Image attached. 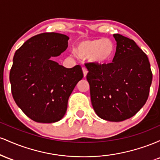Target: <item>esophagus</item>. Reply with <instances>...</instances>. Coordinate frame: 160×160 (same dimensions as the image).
I'll list each match as a JSON object with an SVG mask.
<instances>
[{"mask_svg":"<svg viewBox=\"0 0 160 160\" xmlns=\"http://www.w3.org/2000/svg\"><path fill=\"white\" fill-rule=\"evenodd\" d=\"M82 73H83V76H84V78H86V75H87V73H88L87 69H86L85 67H82Z\"/></svg>","mask_w":160,"mask_h":160,"instance_id":"esophagus-1","label":"esophagus"}]
</instances>
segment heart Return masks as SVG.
Segmentation results:
<instances>
[{"label":"heart","mask_w":160,"mask_h":160,"mask_svg":"<svg viewBox=\"0 0 160 160\" xmlns=\"http://www.w3.org/2000/svg\"><path fill=\"white\" fill-rule=\"evenodd\" d=\"M116 47L109 38L84 40L77 43L74 52L82 59H89L96 65L107 64L114 56Z\"/></svg>","instance_id":"heart-1"}]
</instances>
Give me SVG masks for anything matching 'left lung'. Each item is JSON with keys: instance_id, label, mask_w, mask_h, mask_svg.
Returning <instances> with one entry per match:
<instances>
[{"instance_id": "obj_1", "label": "left lung", "mask_w": 160, "mask_h": 160, "mask_svg": "<svg viewBox=\"0 0 160 160\" xmlns=\"http://www.w3.org/2000/svg\"><path fill=\"white\" fill-rule=\"evenodd\" d=\"M117 49L113 62L86 64L91 102L103 120L120 122L133 117L146 103L152 82L148 56L133 40L113 34Z\"/></svg>"}]
</instances>
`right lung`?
I'll list each match as a JSON object with an SVG mask.
<instances>
[{
  "label": "right lung",
  "mask_w": 160,
  "mask_h": 160,
  "mask_svg": "<svg viewBox=\"0 0 160 160\" xmlns=\"http://www.w3.org/2000/svg\"><path fill=\"white\" fill-rule=\"evenodd\" d=\"M69 38L58 33L32 37L16 51L10 72L14 101L27 117L43 123L59 121L68 101L83 78L80 65L66 68L52 57L68 48Z\"/></svg>",
  "instance_id": "add662e5"
}]
</instances>
